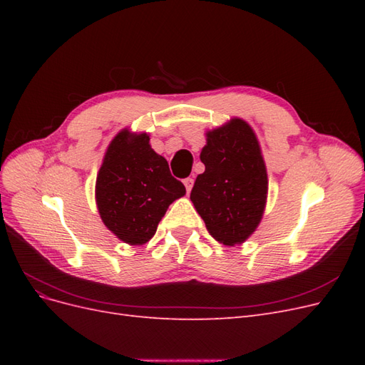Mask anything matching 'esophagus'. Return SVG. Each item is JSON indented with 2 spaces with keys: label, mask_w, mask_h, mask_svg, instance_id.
Wrapping results in <instances>:
<instances>
[{
  "label": "esophagus",
  "mask_w": 365,
  "mask_h": 365,
  "mask_svg": "<svg viewBox=\"0 0 365 365\" xmlns=\"http://www.w3.org/2000/svg\"><path fill=\"white\" fill-rule=\"evenodd\" d=\"M184 185H185L187 193H190L192 187H193V178H185V180H184Z\"/></svg>",
  "instance_id": "obj_1"
}]
</instances>
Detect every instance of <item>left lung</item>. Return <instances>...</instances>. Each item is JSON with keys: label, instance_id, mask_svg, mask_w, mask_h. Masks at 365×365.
Wrapping results in <instances>:
<instances>
[{"label": "left lung", "instance_id": "obj_1", "mask_svg": "<svg viewBox=\"0 0 365 365\" xmlns=\"http://www.w3.org/2000/svg\"><path fill=\"white\" fill-rule=\"evenodd\" d=\"M205 165L190 193L208 233L224 245L242 244L257 228L268 193L267 168L247 121L233 118L210 130L201 152Z\"/></svg>", "mask_w": 365, "mask_h": 365}]
</instances>
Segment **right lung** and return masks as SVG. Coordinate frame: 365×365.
Returning a JSON list of instances; mask_svg holds the SVG:
<instances>
[{
  "instance_id": "1",
  "label": "right lung",
  "mask_w": 365,
  "mask_h": 365,
  "mask_svg": "<svg viewBox=\"0 0 365 365\" xmlns=\"http://www.w3.org/2000/svg\"><path fill=\"white\" fill-rule=\"evenodd\" d=\"M184 195V184L150 148L148 134H117L97 175L96 201L103 224L120 240L146 244L165 210Z\"/></svg>"
}]
</instances>
